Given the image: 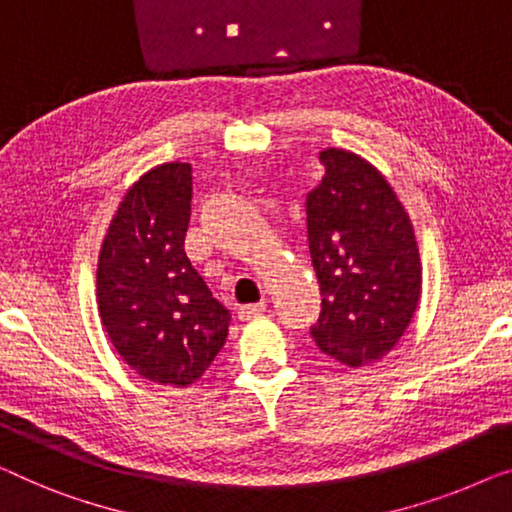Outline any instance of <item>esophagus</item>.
<instances>
[{
	"label": "esophagus",
	"instance_id": "esophagus-1",
	"mask_svg": "<svg viewBox=\"0 0 512 512\" xmlns=\"http://www.w3.org/2000/svg\"><path fill=\"white\" fill-rule=\"evenodd\" d=\"M265 311V302H256V305H244L238 309V316L240 321H251V318L261 316Z\"/></svg>",
	"mask_w": 512,
	"mask_h": 512
}]
</instances>
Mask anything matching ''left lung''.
<instances>
[{
  "label": "left lung",
  "instance_id": "left-lung-1",
  "mask_svg": "<svg viewBox=\"0 0 512 512\" xmlns=\"http://www.w3.org/2000/svg\"><path fill=\"white\" fill-rule=\"evenodd\" d=\"M307 194V240L321 314L311 337L348 367L381 360L409 328L422 291L416 233L388 180L358 154L328 147Z\"/></svg>",
  "mask_w": 512,
  "mask_h": 512
}]
</instances>
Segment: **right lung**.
<instances>
[{
	"mask_svg": "<svg viewBox=\"0 0 512 512\" xmlns=\"http://www.w3.org/2000/svg\"><path fill=\"white\" fill-rule=\"evenodd\" d=\"M191 166L170 161L124 194L101 244L96 302L120 358L143 379L187 388L226 344L231 311L184 254Z\"/></svg>",
	"mask_w": 512,
	"mask_h": 512,
	"instance_id": "add662e5",
	"label": "right lung"
}]
</instances>
